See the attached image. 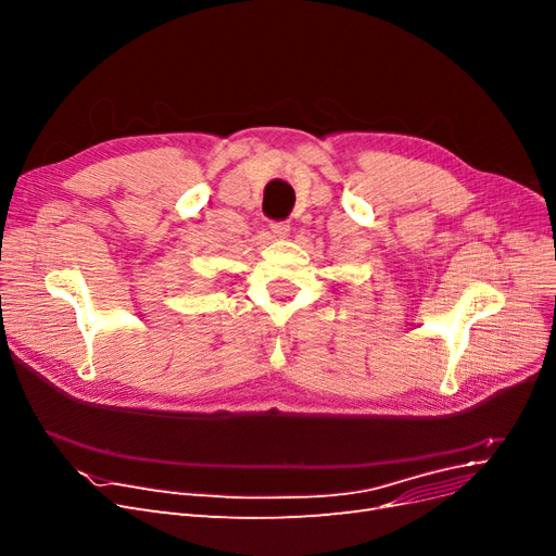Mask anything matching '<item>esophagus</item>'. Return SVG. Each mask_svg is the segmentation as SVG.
<instances>
[{
    "label": "esophagus",
    "mask_w": 556,
    "mask_h": 556,
    "mask_svg": "<svg viewBox=\"0 0 556 556\" xmlns=\"http://www.w3.org/2000/svg\"><path fill=\"white\" fill-rule=\"evenodd\" d=\"M271 233L278 239H285L290 233V225L285 220H276V223H271Z\"/></svg>",
    "instance_id": "esophagus-1"
}]
</instances>
